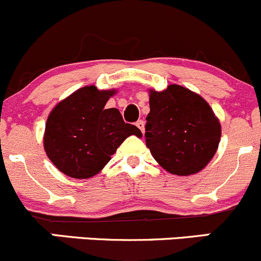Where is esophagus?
<instances>
[{
  "label": "esophagus",
  "mask_w": 261,
  "mask_h": 261,
  "mask_svg": "<svg viewBox=\"0 0 261 261\" xmlns=\"http://www.w3.org/2000/svg\"><path fill=\"white\" fill-rule=\"evenodd\" d=\"M136 126H138V127L140 128V130H141V133L144 134V127H145V122L142 121V120H139L138 122H136Z\"/></svg>",
  "instance_id": "1"
}]
</instances>
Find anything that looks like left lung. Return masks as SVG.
Returning <instances> with one entry per match:
<instances>
[{
  "mask_svg": "<svg viewBox=\"0 0 261 261\" xmlns=\"http://www.w3.org/2000/svg\"><path fill=\"white\" fill-rule=\"evenodd\" d=\"M146 146L170 174L189 176L201 171L218 150L221 125L209 103L180 85L150 90Z\"/></svg>",
  "mask_w": 261,
  "mask_h": 261,
  "instance_id": "8db88e82",
  "label": "left lung"
}]
</instances>
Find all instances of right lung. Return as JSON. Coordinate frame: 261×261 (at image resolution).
I'll return each mask as SVG.
<instances>
[{
  "instance_id": "obj_1",
  "label": "right lung",
  "mask_w": 261,
  "mask_h": 261,
  "mask_svg": "<svg viewBox=\"0 0 261 261\" xmlns=\"http://www.w3.org/2000/svg\"><path fill=\"white\" fill-rule=\"evenodd\" d=\"M115 94V89L81 87L60 101L48 115L43 147L51 163L67 176H95L125 139L142 138L135 125L123 121L119 110L105 108Z\"/></svg>"
}]
</instances>
